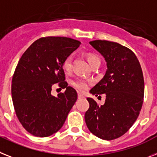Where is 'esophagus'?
<instances>
[{
	"instance_id": "obj_1",
	"label": "esophagus",
	"mask_w": 157,
	"mask_h": 157,
	"mask_svg": "<svg viewBox=\"0 0 157 157\" xmlns=\"http://www.w3.org/2000/svg\"><path fill=\"white\" fill-rule=\"evenodd\" d=\"M83 98H85V97H84L81 93H78V99H83Z\"/></svg>"
}]
</instances>
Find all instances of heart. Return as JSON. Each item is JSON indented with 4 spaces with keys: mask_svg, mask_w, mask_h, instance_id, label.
Instances as JSON below:
<instances>
[{
    "mask_svg": "<svg viewBox=\"0 0 157 157\" xmlns=\"http://www.w3.org/2000/svg\"><path fill=\"white\" fill-rule=\"evenodd\" d=\"M87 60H88L89 63L90 64V65H92L95 62L99 61L100 59L94 54L88 53V55H87ZM63 68H64L65 71L70 70L71 68H72V56H67L66 58L64 59V62H63ZM71 84H72V86L76 88V89H78V90L85 91L89 88V85H90V81L86 80V79L78 78L76 79V80H73L71 82Z\"/></svg>",
    "mask_w": 157,
    "mask_h": 157,
    "instance_id": "heart-1",
    "label": "heart"
}]
</instances>
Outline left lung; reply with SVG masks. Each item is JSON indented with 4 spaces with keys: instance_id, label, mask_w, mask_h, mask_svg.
Wrapping results in <instances>:
<instances>
[{
    "instance_id": "left-lung-1",
    "label": "left lung",
    "mask_w": 157,
    "mask_h": 157,
    "mask_svg": "<svg viewBox=\"0 0 157 157\" xmlns=\"http://www.w3.org/2000/svg\"><path fill=\"white\" fill-rule=\"evenodd\" d=\"M105 57L107 70L90 90L93 95H106L103 105L87 98L89 109L85 115L89 131L105 140L127 132L138 116L144 101V81L139 60L134 52L117 42L97 40L89 42Z\"/></svg>"
}]
</instances>
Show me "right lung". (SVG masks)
<instances>
[{"mask_svg":"<svg viewBox=\"0 0 157 157\" xmlns=\"http://www.w3.org/2000/svg\"><path fill=\"white\" fill-rule=\"evenodd\" d=\"M79 40L64 36H46L34 41L20 59L12 80V98L16 115L25 129L46 137L61 128L77 100L68 86L63 62L78 48ZM55 83L64 93L51 94Z\"/></svg>","mask_w":157,"mask_h":157,"instance_id":"add662e5","label":"right lung"}]
</instances>
